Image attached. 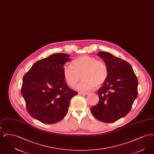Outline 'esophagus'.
<instances>
[{"label":"esophagus","mask_w":154,"mask_h":154,"mask_svg":"<svg viewBox=\"0 0 154 154\" xmlns=\"http://www.w3.org/2000/svg\"><path fill=\"white\" fill-rule=\"evenodd\" d=\"M79 94L81 95H87L88 94V93L87 92H79Z\"/></svg>","instance_id":"1"}]
</instances>
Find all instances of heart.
<instances>
[{"label": "heart", "mask_w": 154, "mask_h": 154, "mask_svg": "<svg viewBox=\"0 0 154 154\" xmlns=\"http://www.w3.org/2000/svg\"><path fill=\"white\" fill-rule=\"evenodd\" d=\"M108 75L109 69L104 61L87 55L74 59L71 66L63 67V77L70 87L73 88L81 78L82 79L77 86V89L81 91H89L95 86H101Z\"/></svg>", "instance_id": "obj_1"}]
</instances>
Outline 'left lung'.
I'll return each mask as SVG.
<instances>
[{
	"label": "left lung",
	"instance_id": "obj_1",
	"mask_svg": "<svg viewBox=\"0 0 154 154\" xmlns=\"http://www.w3.org/2000/svg\"><path fill=\"white\" fill-rule=\"evenodd\" d=\"M109 69L106 81L97 92L99 103L91 109L98 120L111 123L127 115L137 98L138 80L131 65L107 52L97 54Z\"/></svg>",
	"mask_w": 154,
	"mask_h": 154
}]
</instances>
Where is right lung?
I'll return each instance as SVG.
<instances>
[{
    "instance_id": "add662e5",
    "label": "right lung",
    "mask_w": 154,
    "mask_h": 154,
    "mask_svg": "<svg viewBox=\"0 0 154 154\" xmlns=\"http://www.w3.org/2000/svg\"><path fill=\"white\" fill-rule=\"evenodd\" d=\"M66 54H54L37 61L23 77L21 94L30 115L47 124L66 116L71 99L77 92L69 88L63 66L70 60Z\"/></svg>"
}]
</instances>
